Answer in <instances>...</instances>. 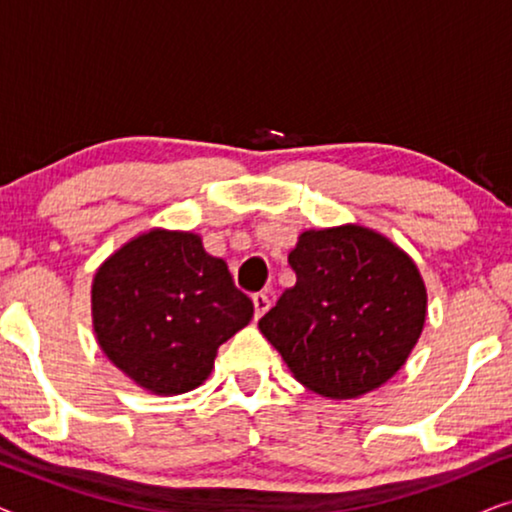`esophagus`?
Returning a JSON list of instances; mask_svg holds the SVG:
<instances>
[{
	"mask_svg": "<svg viewBox=\"0 0 512 512\" xmlns=\"http://www.w3.org/2000/svg\"><path fill=\"white\" fill-rule=\"evenodd\" d=\"M254 310H256V319H261L263 314L270 310V296H268V293H256V296H254Z\"/></svg>",
	"mask_w": 512,
	"mask_h": 512,
	"instance_id": "34e87169",
	"label": "esophagus"
}]
</instances>
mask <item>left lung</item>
Instances as JSON below:
<instances>
[{
	"instance_id": "left-lung-1",
	"label": "left lung",
	"mask_w": 512,
	"mask_h": 512,
	"mask_svg": "<svg viewBox=\"0 0 512 512\" xmlns=\"http://www.w3.org/2000/svg\"><path fill=\"white\" fill-rule=\"evenodd\" d=\"M296 286L258 321L307 389L354 398L396 375L419 340L426 289L417 265L368 228L307 230L289 254Z\"/></svg>"
}]
</instances>
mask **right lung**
I'll return each instance as SVG.
<instances>
[{"instance_id":"obj_1","label":"right lung","mask_w":512,"mask_h":512,"mask_svg":"<svg viewBox=\"0 0 512 512\" xmlns=\"http://www.w3.org/2000/svg\"><path fill=\"white\" fill-rule=\"evenodd\" d=\"M254 317L226 261L193 233L151 230L118 249L93 282L102 352L139 387L184 394L212 373L216 349Z\"/></svg>"}]
</instances>
